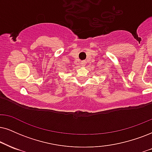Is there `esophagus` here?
<instances>
[{
  "label": "esophagus",
  "mask_w": 152,
  "mask_h": 152,
  "mask_svg": "<svg viewBox=\"0 0 152 152\" xmlns=\"http://www.w3.org/2000/svg\"><path fill=\"white\" fill-rule=\"evenodd\" d=\"M86 64L85 63V61H82V62H81V65H82V66H85V65Z\"/></svg>",
  "instance_id": "esophagus-1"
}]
</instances>
